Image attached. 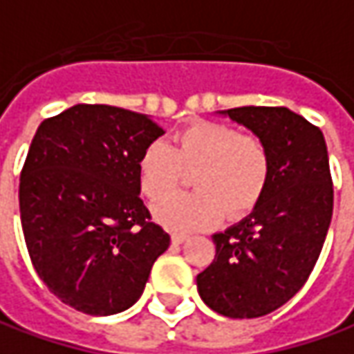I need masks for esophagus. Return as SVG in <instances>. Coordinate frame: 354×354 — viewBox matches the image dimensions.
<instances>
[{
	"instance_id": "34e87169",
	"label": "esophagus",
	"mask_w": 354,
	"mask_h": 354,
	"mask_svg": "<svg viewBox=\"0 0 354 354\" xmlns=\"http://www.w3.org/2000/svg\"><path fill=\"white\" fill-rule=\"evenodd\" d=\"M188 238H190V236L184 234V232H172V241H174V243H184Z\"/></svg>"
}]
</instances>
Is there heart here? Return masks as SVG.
Instances as JSON below:
<instances>
[{
	"mask_svg": "<svg viewBox=\"0 0 354 354\" xmlns=\"http://www.w3.org/2000/svg\"><path fill=\"white\" fill-rule=\"evenodd\" d=\"M193 176L194 194L173 196ZM271 150L254 132H238L222 122H196L172 145L160 140L138 158V186L154 207L156 220L170 227H200L225 218L238 220L254 212L268 190Z\"/></svg>",
	"mask_w": 354,
	"mask_h": 354,
	"instance_id": "b5f03b06",
	"label": "heart"
}]
</instances>
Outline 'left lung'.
Returning a JSON list of instances; mask_svg holds the SVG:
<instances>
[{"instance_id":"8db88e82","label":"left lung","mask_w":354,"mask_h":354,"mask_svg":"<svg viewBox=\"0 0 354 354\" xmlns=\"http://www.w3.org/2000/svg\"><path fill=\"white\" fill-rule=\"evenodd\" d=\"M225 115L268 142L271 178L254 212L214 234L216 257L198 277L207 307L255 319L291 299L315 268L333 216L323 132L285 106H239Z\"/></svg>"}]
</instances>
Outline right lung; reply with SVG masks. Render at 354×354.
<instances>
[{"mask_svg": "<svg viewBox=\"0 0 354 354\" xmlns=\"http://www.w3.org/2000/svg\"><path fill=\"white\" fill-rule=\"evenodd\" d=\"M162 134L147 115L75 104L33 136L19 180L27 252L39 279L81 313L132 307L170 245L138 196V158Z\"/></svg>", "mask_w": 354, "mask_h": 354, "instance_id": "1", "label": "right lung"}]
</instances>
